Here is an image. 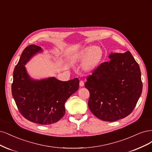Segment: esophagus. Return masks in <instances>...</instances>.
<instances>
[{"instance_id":"34e87169","label":"esophagus","mask_w":152,"mask_h":152,"mask_svg":"<svg viewBox=\"0 0 152 152\" xmlns=\"http://www.w3.org/2000/svg\"><path fill=\"white\" fill-rule=\"evenodd\" d=\"M84 84H85V83H84V81H80V86L81 87L84 86Z\"/></svg>"}]
</instances>
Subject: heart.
Returning a JSON list of instances; mask_svg holds the SVG:
<instances>
[{
	"label": "heart",
	"instance_id": "heart-1",
	"mask_svg": "<svg viewBox=\"0 0 152 152\" xmlns=\"http://www.w3.org/2000/svg\"><path fill=\"white\" fill-rule=\"evenodd\" d=\"M103 51L99 46H90L83 48L75 56V62L83 65V69L86 72L95 70L100 62Z\"/></svg>",
	"mask_w": 152,
	"mask_h": 152
}]
</instances>
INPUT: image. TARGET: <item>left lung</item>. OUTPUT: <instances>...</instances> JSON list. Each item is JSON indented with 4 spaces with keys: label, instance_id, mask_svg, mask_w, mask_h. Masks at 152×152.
<instances>
[{
    "label": "left lung",
    "instance_id": "obj_1",
    "mask_svg": "<svg viewBox=\"0 0 152 152\" xmlns=\"http://www.w3.org/2000/svg\"><path fill=\"white\" fill-rule=\"evenodd\" d=\"M88 77V107L97 118L107 122L123 119L133 110L141 95V71L130 52H111Z\"/></svg>",
    "mask_w": 152,
    "mask_h": 152
}]
</instances>
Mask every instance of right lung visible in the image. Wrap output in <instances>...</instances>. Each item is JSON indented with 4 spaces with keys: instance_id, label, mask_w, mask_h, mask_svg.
Listing matches in <instances>:
<instances>
[{
    "instance_id": "right-lung-1",
    "label": "right lung",
    "mask_w": 152,
    "mask_h": 152,
    "mask_svg": "<svg viewBox=\"0 0 152 152\" xmlns=\"http://www.w3.org/2000/svg\"><path fill=\"white\" fill-rule=\"evenodd\" d=\"M42 47L30 45L25 48L13 72L12 95L19 112L34 123H55L64 115L65 103L79 89L77 78L67 81L55 77L35 80L28 75L25 65L31 58L42 53Z\"/></svg>"
}]
</instances>
